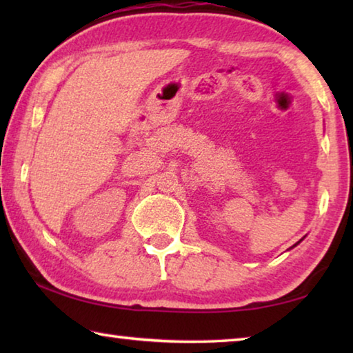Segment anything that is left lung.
Masks as SVG:
<instances>
[{
	"mask_svg": "<svg viewBox=\"0 0 353 353\" xmlns=\"http://www.w3.org/2000/svg\"><path fill=\"white\" fill-rule=\"evenodd\" d=\"M303 238H305V236H303ZM303 238H302V240H303ZM302 240H299V241H297V243H296V244H294V246H292V248H296V246H297V244H299V243H301ZM292 248H291V249H292Z\"/></svg>",
	"mask_w": 353,
	"mask_h": 353,
	"instance_id": "1",
	"label": "left lung"
}]
</instances>
